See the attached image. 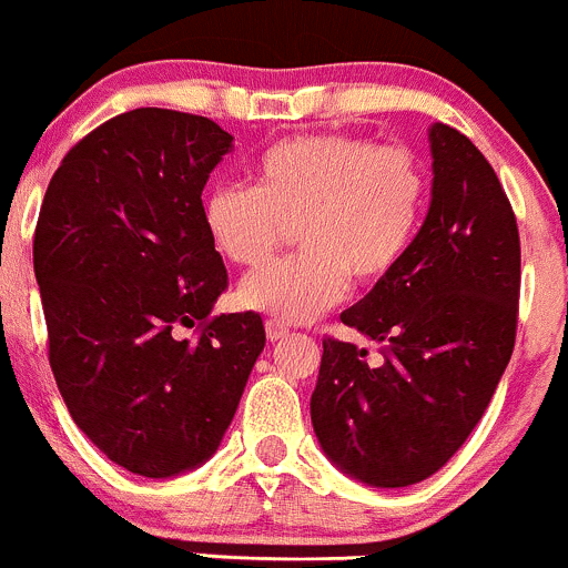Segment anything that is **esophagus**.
<instances>
[{"label":"esophagus","instance_id":"1","mask_svg":"<svg viewBox=\"0 0 568 568\" xmlns=\"http://www.w3.org/2000/svg\"><path fill=\"white\" fill-rule=\"evenodd\" d=\"M265 331H267V338H271V342H278V338L290 336V327H286L284 323H278V320H267Z\"/></svg>","mask_w":568,"mask_h":568}]
</instances>
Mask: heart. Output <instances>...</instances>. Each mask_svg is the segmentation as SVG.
<instances>
[{
    "instance_id": "1",
    "label": "heart",
    "mask_w": 568,
    "mask_h": 568,
    "mask_svg": "<svg viewBox=\"0 0 568 568\" xmlns=\"http://www.w3.org/2000/svg\"><path fill=\"white\" fill-rule=\"evenodd\" d=\"M426 202L429 178L413 150L312 133L271 144L251 163V189L213 185L202 224L237 267L271 260L295 226L301 254L245 276L237 303L278 323H306L347 295L349 278L374 286L394 276Z\"/></svg>"
}]
</instances>
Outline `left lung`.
Returning <instances> with one entry per match:
<instances>
[{"instance_id": "8db88e82", "label": "left lung", "mask_w": 568, "mask_h": 568, "mask_svg": "<svg viewBox=\"0 0 568 568\" xmlns=\"http://www.w3.org/2000/svg\"><path fill=\"white\" fill-rule=\"evenodd\" d=\"M432 202L405 262L342 323L379 344L323 338L312 424L327 459L369 487L440 470L481 420L517 336L519 232L476 144L429 128Z\"/></svg>"}]
</instances>
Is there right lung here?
<instances>
[{"instance_id": "add662e5", "label": "right lung", "mask_w": 568, "mask_h": 568, "mask_svg": "<svg viewBox=\"0 0 568 568\" xmlns=\"http://www.w3.org/2000/svg\"><path fill=\"white\" fill-rule=\"evenodd\" d=\"M230 150L207 116L125 111L70 148L40 207L34 278L57 388L136 476L213 457L265 347L260 314L210 317L230 282L202 191Z\"/></svg>"}]
</instances>
